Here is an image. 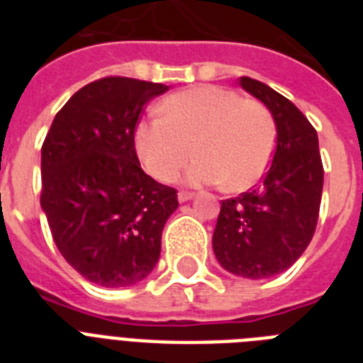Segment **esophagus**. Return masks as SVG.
<instances>
[{
    "label": "esophagus",
    "mask_w": 363,
    "mask_h": 363,
    "mask_svg": "<svg viewBox=\"0 0 363 363\" xmlns=\"http://www.w3.org/2000/svg\"><path fill=\"white\" fill-rule=\"evenodd\" d=\"M190 199H194L192 192H179V201H181V203H186Z\"/></svg>",
    "instance_id": "1"
}]
</instances>
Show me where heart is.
Wrapping results in <instances>:
<instances>
[{"mask_svg": "<svg viewBox=\"0 0 363 363\" xmlns=\"http://www.w3.org/2000/svg\"><path fill=\"white\" fill-rule=\"evenodd\" d=\"M164 116L135 130V148L145 169L171 181L198 154L184 173L192 186L224 182L241 192L262 179L275 150L277 130L269 109L220 86H198L173 94L162 105Z\"/></svg>", "mask_w": 363, "mask_h": 363, "instance_id": "heart-1", "label": "heart"}]
</instances>
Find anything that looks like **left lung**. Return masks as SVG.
Wrapping results in <instances>:
<instances>
[{
  "mask_svg": "<svg viewBox=\"0 0 363 363\" xmlns=\"http://www.w3.org/2000/svg\"><path fill=\"white\" fill-rule=\"evenodd\" d=\"M239 86L269 109L277 147L262 184L222 201L213 250L224 269L256 281L286 271L309 247L324 169L315 128L290 99L248 77Z\"/></svg>",
  "mask_w": 363,
  "mask_h": 363,
  "instance_id": "8db88e82",
  "label": "left lung"
}]
</instances>
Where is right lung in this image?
<instances>
[{
	"instance_id": "add662e5",
	"label": "right lung",
	"mask_w": 363,
	"mask_h": 363,
	"mask_svg": "<svg viewBox=\"0 0 363 363\" xmlns=\"http://www.w3.org/2000/svg\"><path fill=\"white\" fill-rule=\"evenodd\" d=\"M165 84L105 77L54 116L41 148V209L65 262L105 288L150 275L162 230L179 207L175 188L141 169L135 125Z\"/></svg>"
}]
</instances>
